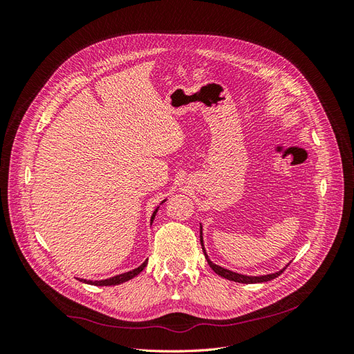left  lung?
<instances>
[{"instance_id": "obj_1", "label": "left lung", "mask_w": 354, "mask_h": 354, "mask_svg": "<svg viewBox=\"0 0 354 354\" xmlns=\"http://www.w3.org/2000/svg\"><path fill=\"white\" fill-rule=\"evenodd\" d=\"M201 246H202V251H203V254H205V259H207V261H208L209 267H211V269H212L214 272H216L218 276L224 277V279H229V281H233V282H239V283H261V282L272 281V279H274V277L281 276V274H282V272H283V270L286 269V267L289 266V264H288L286 267H283L282 270L276 272V273L263 274V276H246V274H241V273H236V272H232V270L224 269V267H220V266H217V264H214V263L208 259V255H207V252H205V248H203L202 226H201Z\"/></svg>"}]
</instances>
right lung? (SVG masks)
Returning a JSON list of instances; mask_svg holds the SVG:
<instances>
[{"mask_svg": "<svg viewBox=\"0 0 354 354\" xmlns=\"http://www.w3.org/2000/svg\"><path fill=\"white\" fill-rule=\"evenodd\" d=\"M165 201H162V203H164ZM159 208V207H158ZM158 208L153 211V214H152V218H151V223L153 221V218H155V216H156V212H158ZM147 266V260L142 264V266H138L137 269H134V270H130V272H127V273H121V274H116V276H113V277H109V279H103V281H87V279H80L81 282H85V283H88V285H95V286H112V285H120V283H124V282H127V281H130V279H133V277H136L138 273H140L145 267Z\"/></svg>", "mask_w": 354, "mask_h": 354, "instance_id": "right-lung-1", "label": "right lung"}]
</instances>
